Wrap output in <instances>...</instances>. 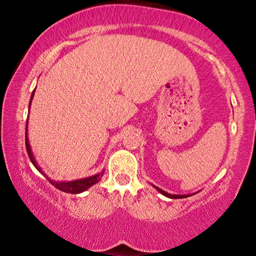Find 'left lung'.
Returning <instances> with one entry per match:
<instances>
[{"label": "left lung", "instance_id": "left-lung-1", "mask_svg": "<svg viewBox=\"0 0 256 256\" xmlns=\"http://www.w3.org/2000/svg\"><path fill=\"white\" fill-rule=\"evenodd\" d=\"M154 188H157V191L160 192V194H162L163 196H166V197H168V198H172V199H180V198H186V197H190V194H168V192L163 191L162 188H157V186H155V185H154Z\"/></svg>", "mask_w": 256, "mask_h": 256}]
</instances>
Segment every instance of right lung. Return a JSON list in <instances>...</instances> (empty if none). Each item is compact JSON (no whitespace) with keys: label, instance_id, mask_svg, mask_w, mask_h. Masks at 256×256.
<instances>
[{"label":"right lung","instance_id":"add662e5","mask_svg":"<svg viewBox=\"0 0 256 256\" xmlns=\"http://www.w3.org/2000/svg\"><path fill=\"white\" fill-rule=\"evenodd\" d=\"M34 90L32 94H31V99H30V102H29V110H30V104H31V101H32V98H34ZM26 152H28V155H29V158L31 160V163L34 164V168L44 174L43 171L38 166L36 160H34V157L32 155V152H31V148H30V144H29V140H28V122H26ZM45 176V174H44ZM104 176V171H101L100 174H94V176H90V177H87V178H82V180H73V182H56V180H52L50 178L46 177L48 180H50V183L54 185L58 188V190H60L62 192H68V194H82V192L86 191L87 188H90L92 185L96 184L98 182L101 180V177Z\"/></svg>","mask_w":256,"mask_h":256}]
</instances>
